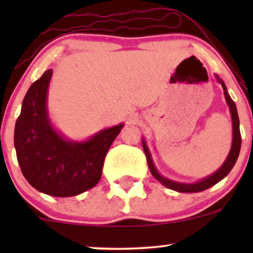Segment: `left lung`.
<instances>
[{"label": "left lung", "instance_id": "1", "mask_svg": "<svg viewBox=\"0 0 253 253\" xmlns=\"http://www.w3.org/2000/svg\"><path fill=\"white\" fill-rule=\"evenodd\" d=\"M216 81L221 84L223 89V95H225L226 102H227V106L229 108V113H231V119H232V145L231 150H229L227 157H226L225 162H223L221 167L217 169L215 172H213L211 175L205 177V178L200 179V181L193 182V183H182V182H176L172 181V179L168 178V177H164L161 175L158 169L156 168L155 162H153L152 155H151L149 146H147L146 140L143 138V147L144 152L146 155L147 164H149L150 171L152 173V176L155 177L158 182H161L164 187L169 188V189H172L175 191H178V193H199V191L206 190L208 188L213 187L214 184H216L217 182H220L221 179L225 178L226 176L228 175L229 171L233 169L234 164H236L238 156H239L240 152V146H242V136H240V129H239V117H238L237 107L236 103L233 102L231 96H229L227 88H226L223 81L217 75H215Z\"/></svg>", "mask_w": 253, "mask_h": 253}]
</instances>
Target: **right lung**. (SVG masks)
<instances>
[{"label":"right lung","mask_w":253,"mask_h":253,"mask_svg":"<svg viewBox=\"0 0 253 253\" xmlns=\"http://www.w3.org/2000/svg\"><path fill=\"white\" fill-rule=\"evenodd\" d=\"M52 69L28 89L14 130L17 162L25 178L46 195L69 197L91 189L100 181L103 162L124 123L72 140L52 124L47 97Z\"/></svg>","instance_id":"obj_1"}]
</instances>
